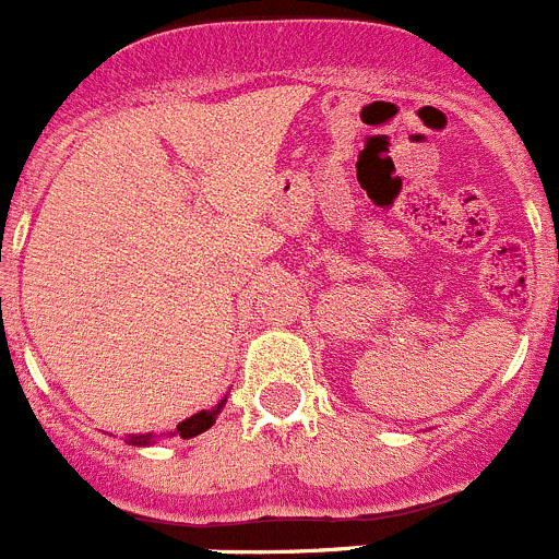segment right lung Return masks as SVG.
Instances as JSON below:
<instances>
[{
  "label": "right lung",
  "mask_w": 559,
  "mask_h": 559,
  "mask_svg": "<svg viewBox=\"0 0 559 559\" xmlns=\"http://www.w3.org/2000/svg\"><path fill=\"white\" fill-rule=\"evenodd\" d=\"M224 403H227V397H224L218 405H213V408L200 411V414H194V416H189V419H183L178 427H175L173 432H167V436H180V438H183V441H186V438L200 436V432H205L207 427L216 425V416L222 414ZM151 441H154V436H151V432H148V436H129V443H132V447H148Z\"/></svg>",
  "instance_id": "right-lung-1"
}]
</instances>
